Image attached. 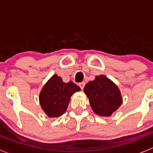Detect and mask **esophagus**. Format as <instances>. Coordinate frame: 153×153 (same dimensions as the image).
Listing matches in <instances>:
<instances>
[{
	"label": "esophagus",
	"mask_w": 153,
	"mask_h": 153,
	"mask_svg": "<svg viewBox=\"0 0 153 153\" xmlns=\"http://www.w3.org/2000/svg\"><path fill=\"white\" fill-rule=\"evenodd\" d=\"M85 82H81V83L78 84V86L81 88V90H83L84 88H85Z\"/></svg>",
	"instance_id": "obj_1"
}]
</instances>
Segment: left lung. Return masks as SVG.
<instances>
[{
    "mask_svg": "<svg viewBox=\"0 0 153 153\" xmlns=\"http://www.w3.org/2000/svg\"><path fill=\"white\" fill-rule=\"evenodd\" d=\"M84 92L93 111L100 116H110L122 103V97L116 85L105 75H99L85 86Z\"/></svg>",
    "mask_w": 153,
    "mask_h": 153,
    "instance_id": "1",
    "label": "left lung"
}]
</instances>
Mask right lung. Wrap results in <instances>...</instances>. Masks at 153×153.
Returning a JSON list of instances; mask_svg holds the SVG:
<instances>
[{"label": "right lung", "instance_id": "add662e5", "mask_svg": "<svg viewBox=\"0 0 153 153\" xmlns=\"http://www.w3.org/2000/svg\"><path fill=\"white\" fill-rule=\"evenodd\" d=\"M80 90L72 81L64 83L61 77L53 75L40 93V105L48 117H59L66 111L71 96Z\"/></svg>", "mask_w": 153, "mask_h": 153}]
</instances>
